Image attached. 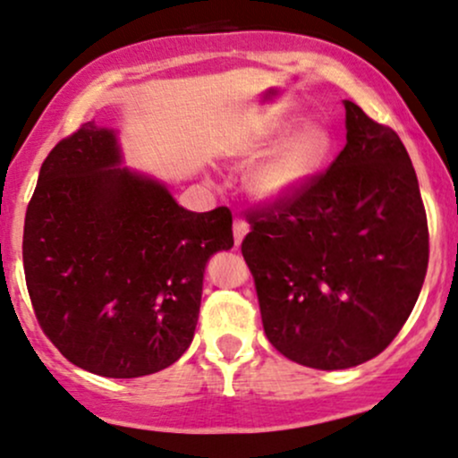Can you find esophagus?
Instances as JSON below:
<instances>
[{
    "label": "esophagus",
    "instance_id": "esophagus-1",
    "mask_svg": "<svg viewBox=\"0 0 458 458\" xmlns=\"http://www.w3.org/2000/svg\"><path fill=\"white\" fill-rule=\"evenodd\" d=\"M249 233V225H247V220H242V218H233V240H235V244H240L244 240V235Z\"/></svg>",
    "mask_w": 458,
    "mask_h": 458
}]
</instances>
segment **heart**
I'll use <instances>...</instances> for the list:
<instances>
[{"instance_id":"1","label":"heart","mask_w":458,"mask_h":458,"mask_svg":"<svg viewBox=\"0 0 458 458\" xmlns=\"http://www.w3.org/2000/svg\"><path fill=\"white\" fill-rule=\"evenodd\" d=\"M286 122H273L262 129L250 146L249 157H262L249 170L244 185L253 199L277 203L297 194L303 185L321 172L334 148V137L318 122H308L290 131Z\"/></svg>"}]
</instances>
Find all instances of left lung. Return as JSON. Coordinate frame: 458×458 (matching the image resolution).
<instances>
[{
	"label": "left lung",
	"mask_w": 458,
	"mask_h": 458,
	"mask_svg": "<svg viewBox=\"0 0 458 458\" xmlns=\"http://www.w3.org/2000/svg\"><path fill=\"white\" fill-rule=\"evenodd\" d=\"M343 105L341 155L297 194L253 211L242 240L270 345L323 371L385 352L428 268L426 209L404 144Z\"/></svg>",
	"instance_id": "8db88e82"
}]
</instances>
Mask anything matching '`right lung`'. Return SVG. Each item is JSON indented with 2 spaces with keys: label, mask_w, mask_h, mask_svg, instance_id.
I'll return each mask as SVG.
<instances>
[{
  "label": "right lung",
  "mask_w": 458,
  "mask_h": 458,
  "mask_svg": "<svg viewBox=\"0 0 458 458\" xmlns=\"http://www.w3.org/2000/svg\"><path fill=\"white\" fill-rule=\"evenodd\" d=\"M122 161L117 132L96 122L54 146L26 211L23 270L38 326L67 360L140 377L190 347L205 264L233 247V231L227 208H181Z\"/></svg>",
  "instance_id": "obj_1"
}]
</instances>
